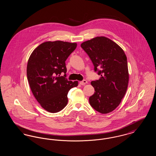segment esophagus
<instances>
[{
  "label": "esophagus",
  "instance_id": "obj_1",
  "mask_svg": "<svg viewBox=\"0 0 156 156\" xmlns=\"http://www.w3.org/2000/svg\"><path fill=\"white\" fill-rule=\"evenodd\" d=\"M88 82L87 80H83V81H82L80 82V83L81 85H85V84H86Z\"/></svg>",
  "mask_w": 156,
  "mask_h": 156
}]
</instances>
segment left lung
<instances>
[{"label":"left lung","mask_w":156,"mask_h":156,"mask_svg":"<svg viewBox=\"0 0 156 156\" xmlns=\"http://www.w3.org/2000/svg\"><path fill=\"white\" fill-rule=\"evenodd\" d=\"M81 47L91 59L95 72L101 75L98 80L90 83L95 92L89 97V104L99 113L111 112L119 106L127 88L129 73L125 52L105 37L94 38Z\"/></svg>","instance_id":"1"}]
</instances>
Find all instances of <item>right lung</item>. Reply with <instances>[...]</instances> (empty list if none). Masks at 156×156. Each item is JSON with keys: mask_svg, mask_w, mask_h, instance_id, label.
Returning a JSON list of instances; mask_svg holds the SVG:
<instances>
[{"mask_svg": "<svg viewBox=\"0 0 156 156\" xmlns=\"http://www.w3.org/2000/svg\"><path fill=\"white\" fill-rule=\"evenodd\" d=\"M76 43L62 41H47L31 53L27 66V76L33 95L47 111L57 113L68 103L67 95L78 81L66 78V61L76 47ZM65 74L64 76L60 75Z\"/></svg>", "mask_w": 156, "mask_h": 156, "instance_id": "right-lung-1", "label": "right lung"}]
</instances>
